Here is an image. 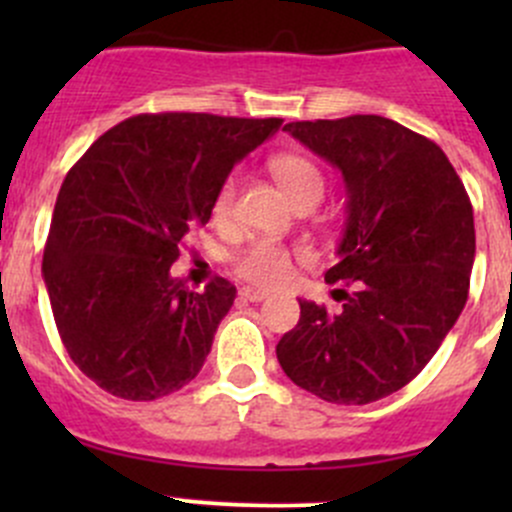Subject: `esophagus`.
I'll return each instance as SVG.
<instances>
[{"label":"esophagus","mask_w":512,"mask_h":512,"mask_svg":"<svg viewBox=\"0 0 512 512\" xmlns=\"http://www.w3.org/2000/svg\"><path fill=\"white\" fill-rule=\"evenodd\" d=\"M240 297L247 299V302H262V299H267V292H262V289H255V287H242Z\"/></svg>","instance_id":"34e87169"}]
</instances>
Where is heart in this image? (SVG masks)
Returning <instances> with one entry per match:
<instances>
[{"label":"heart","mask_w":512,"mask_h":512,"mask_svg":"<svg viewBox=\"0 0 512 512\" xmlns=\"http://www.w3.org/2000/svg\"><path fill=\"white\" fill-rule=\"evenodd\" d=\"M270 170L280 188L285 190L287 198L294 205L304 200H322L327 190V178L324 170L314 163L312 158L302 153H280L270 158ZM237 180L227 178L213 200V215L218 220H225L232 215L235 208ZM235 272L242 280L252 282L260 287H280L292 277V252L287 247L277 245L270 240H257L247 245L240 255L235 257Z\"/></svg>","instance_id":"b5f03b06"}]
</instances>
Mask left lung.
Returning a JSON list of instances; mask_svg holds the SVG:
<instances>
[{
  "label": "left lung",
  "instance_id": "obj_1",
  "mask_svg": "<svg viewBox=\"0 0 512 512\" xmlns=\"http://www.w3.org/2000/svg\"><path fill=\"white\" fill-rule=\"evenodd\" d=\"M285 131L342 170L347 223L324 280L354 292L339 312L299 299L277 359L329 404H371L421 374L466 307L473 205L446 153L391 118L294 121Z\"/></svg>",
  "mask_w": 512,
  "mask_h": 512
}]
</instances>
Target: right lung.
<instances>
[{
    "label": "right lung",
    "mask_w": 512,
    "mask_h": 512,
    "mask_svg": "<svg viewBox=\"0 0 512 512\" xmlns=\"http://www.w3.org/2000/svg\"><path fill=\"white\" fill-rule=\"evenodd\" d=\"M282 118L141 113L118 123L61 183L44 247L46 292L71 361L108 394L153 401L203 369L235 285L190 292L170 277L190 227Z\"/></svg>",
    "instance_id": "add662e5"
}]
</instances>
